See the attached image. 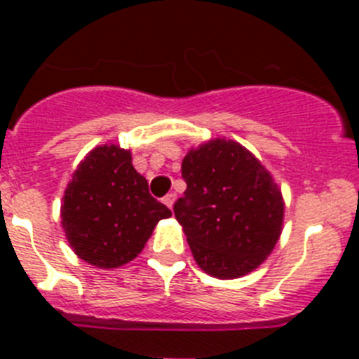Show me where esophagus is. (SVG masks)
<instances>
[{
    "instance_id": "esophagus-1",
    "label": "esophagus",
    "mask_w": 359,
    "mask_h": 359,
    "mask_svg": "<svg viewBox=\"0 0 359 359\" xmlns=\"http://www.w3.org/2000/svg\"><path fill=\"white\" fill-rule=\"evenodd\" d=\"M174 201H176V194H174V192H169V194H167V196H165V198H163V203H165V205H167V207H169V208H172Z\"/></svg>"
}]
</instances>
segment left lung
<instances>
[{"instance_id": "left-lung-1", "label": "left lung", "mask_w": 359, "mask_h": 359, "mask_svg": "<svg viewBox=\"0 0 359 359\" xmlns=\"http://www.w3.org/2000/svg\"><path fill=\"white\" fill-rule=\"evenodd\" d=\"M187 183L174 203L199 268L236 278L257 268L280 236L284 203L261 161L241 144L212 140L182 163Z\"/></svg>"}]
</instances>
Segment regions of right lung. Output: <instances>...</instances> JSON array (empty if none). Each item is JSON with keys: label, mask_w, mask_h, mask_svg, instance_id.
Returning a JSON list of instances; mask_svg holds the SVG:
<instances>
[{"label": "right lung", "mask_w": 359, "mask_h": 359, "mask_svg": "<svg viewBox=\"0 0 359 359\" xmlns=\"http://www.w3.org/2000/svg\"><path fill=\"white\" fill-rule=\"evenodd\" d=\"M62 226L82 261L116 268L144 250L160 219L172 212L149 194V183L131 163V152L116 145L97 147L68 183Z\"/></svg>", "instance_id": "obj_1"}]
</instances>
